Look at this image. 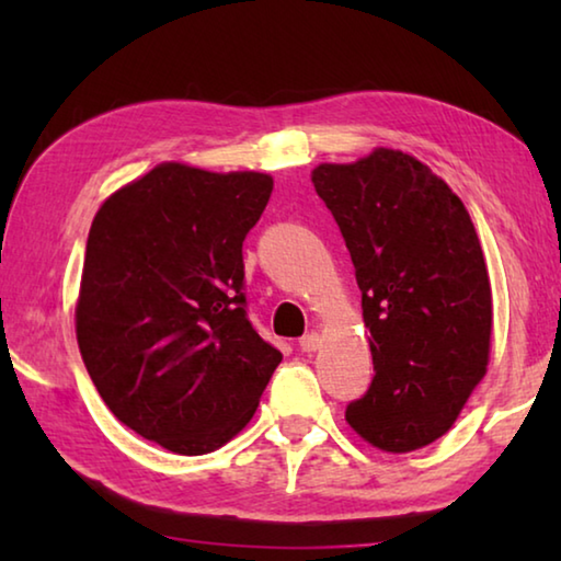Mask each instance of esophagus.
I'll list each match as a JSON object with an SVG mask.
<instances>
[{"instance_id": "34e87169", "label": "esophagus", "mask_w": 561, "mask_h": 561, "mask_svg": "<svg viewBox=\"0 0 561 561\" xmlns=\"http://www.w3.org/2000/svg\"><path fill=\"white\" fill-rule=\"evenodd\" d=\"M319 346H321V336L317 334V331H309V334H304L299 339V348L304 351V354H314Z\"/></svg>"}]
</instances>
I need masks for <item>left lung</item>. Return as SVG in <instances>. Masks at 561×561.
Wrapping results in <instances>:
<instances>
[{
  "label": "left lung",
  "instance_id": "1",
  "mask_svg": "<svg viewBox=\"0 0 561 561\" xmlns=\"http://www.w3.org/2000/svg\"><path fill=\"white\" fill-rule=\"evenodd\" d=\"M356 267L374 356L368 393L346 423L383 453L443 438L482 381L492 289L468 210L421 160L374 148L311 170Z\"/></svg>",
  "mask_w": 561,
  "mask_h": 561
}]
</instances>
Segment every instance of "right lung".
<instances>
[{
	"instance_id": "add662e5",
	"label": "right lung",
	"mask_w": 561,
	"mask_h": 561,
	"mask_svg": "<svg viewBox=\"0 0 561 561\" xmlns=\"http://www.w3.org/2000/svg\"><path fill=\"white\" fill-rule=\"evenodd\" d=\"M274 180L160 163L91 222L76 339L130 431L178 455L222 448L252 421L282 354L244 311L242 242Z\"/></svg>"
}]
</instances>
